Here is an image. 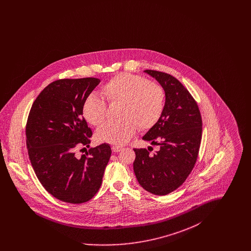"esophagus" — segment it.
<instances>
[{
	"instance_id": "esophagus-1",
	"label": "esophagus",
	"mask_w": 251,
	"mask_h": 251,
	"mask_svg": "<svg viewBox=\"0 0 251 251\" xmlns=\"http://www.w3.org/2000/svg\"><path fill=\"white\" fill-rule=\"evenodd\" d=\"M122 150H123V148L119 147V146H113V147H112V151H113L114 152H120V151H122Z\"/></svg>"
}]
</instances>
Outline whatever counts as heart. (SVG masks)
<instances>
[{
  "label": "heart",
  "instance_id": "1",
  "mask_svg": "<svg viewBox=\"0 0 251 251\" xmlns=\"http://www.w3.org/2000/svg\"><path fill=\"white\" fill-rule=\"evenodd\" d=\"M100 96L109 104H120V120L108 122L97 131L100 142L123 145L136 130L152 128L163 116L166 106V91L153 81L130 73H121L100 87ZM82 113L84 120L98 127L105 120L106 103L96 94L84 100Z\"/></svg>",
  "mask_w": 251,
  "mask_h": 251
}]
</instances>
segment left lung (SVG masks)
Masks as SVG:
<instances>
[{"label":"left lung","instance_id":"obj_1","mask_svg":"<svg viewBox=\"0 0 251 251\" xmlns=\"http://www.w3.org/2000/svg\"><path fill=\"white\" fill-rule=\"evenodd\" d=\"M166 91L162 118L143 136L158 146L133 149V171L146 191L164 196L185 181L197 162L201 141L202 120L199 106L189 91L175 77L165 72L147 70Z\"/></svg>","mask_w":251,"mask_h":251}]
</instances>
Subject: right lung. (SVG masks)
<instances>
[{"label":"right lung","instance_id":"obj_1","mask_svg":"<svg viewBox=\"0 0 251 251\" xmlns=\"http://www.w3.org/2000/svg\"><path fill=\"white\" fill-rule=\"evenodd\" d=\"M100 82L97 78L54 81L37 96L28 116L26 145L32 167L43 187L64 202H86L95 196L112 153L106 143L81 157L74 152L77 146L89 147L92 131L82 106Z\"/></svg>","mask_w":251,"mask_h":251}]
</instances>
